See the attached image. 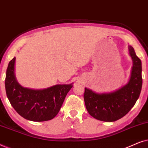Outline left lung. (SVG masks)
Masks as SVG:
<instances>
[{
  "mask_svg": "<svg viewBox=\"0 0 148 148\" xmlns=\"http://www.w3.org/2000/svg\"><path fill=\"white\" fill-rule=\"evenodd\" d=\"M133 64L128 84L110 94H98L85 88L84 98L87 110L99 121L113 122L126 115L134 106L142 87L141 61L132 46H129Z\"/></svg>",
  "mask_w": 148,
  "mask_h": 148,
  "instance_id": "obj_1",
  "label": "left lung"
}]
</instances>
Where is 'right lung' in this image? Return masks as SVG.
<instances>
[{
	"label": "right lung",
	"instance_id": "add662e5",
	"mask_svg": "<svg viewBox=\"0 0 148 148\" xmlns=\"http://www.w3.org/2000/svg\"><path fill=\"white\" fill-rule=\"evenodd\" d=\"M15 61L14 57L9 62L5 78L6 94L11 106L18 114L29 121L41 122L54 118L72 84L56 85L39 90L23 88L14 75Z\"/></svg>",
	"mask_w": 148,
	"mask_h": 148
}]
</instances>
